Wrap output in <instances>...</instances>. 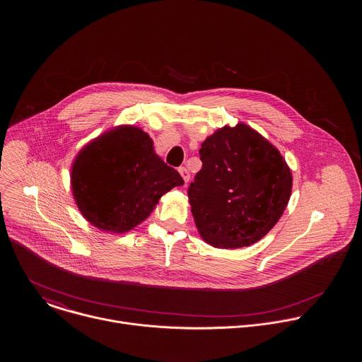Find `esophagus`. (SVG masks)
<instances>
[{
	"instance_id": "esophagus-1",
	"label": "esophagus",
	"mask_w": 362,
	"mask_h": 362,
	"mask_svg": "<svg viewBox=\"0 0 362 362\" xmlns=\"http://www.w3.org/2000/svg\"><path fill=\"white\" fill-rule=\"evenodd\" d=\"M178 171H180L181 177H182V180H184L185 182H188V181H189V177H191L189 171H188L185 167H180V168H178Z\"/></svg>"
}]
</instances>
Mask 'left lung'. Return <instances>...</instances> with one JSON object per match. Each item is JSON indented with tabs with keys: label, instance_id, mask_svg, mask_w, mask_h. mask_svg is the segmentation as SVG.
<instances>
[{
	"label": "left lung",
	"instance_id": "left-lung-1",
	"mask_svg": "<svg viewBox=\"0 0 362 362\" xmlns=\"http://www.w3.org/2000/svg\"><path fill=\"white\" fill-rule=\"evenodd\" d=\"M199 155L188 198L204 241L224 250L258 243L290 201L293 177L283 156L243 122L217 129Z\"/></svg>",
	"mask_w": 362,
	"mask_h": 362
}]
</instances>
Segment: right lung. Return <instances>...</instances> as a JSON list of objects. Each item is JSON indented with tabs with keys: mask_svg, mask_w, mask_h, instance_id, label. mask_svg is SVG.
<instances>
[{
	"mask_svg": "<svg viewBox=\"0 0 362 362\" xmlns=\"http://www.w3.org/2000/svg\"><path fill=\"white\" fill-rule=\"evenodd\" d=\"M71 185L76 206L90 224L121 234L146 220L158 199L184 180L156 155L146 132L121 125L78 153Z\"/></svg>",
	"mask_w": 362,
	"mask_h": 362,
	"instance_id": "obj_1",
	"label": "right lung"
}]
</instances>
